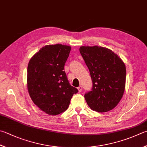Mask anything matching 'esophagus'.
I'll list each match as a JSON object with an SVG mask.
<instances>
[{
	"label": "esophagus",
	"instance_id": "obj_1",
	"mask_svg": "<svg viewBox=\"0 0 147 147\" xmlns=\"http://www.w3.org/2000/svg\"><path fill=\"white\" fill-rule=\"evenodd\" d=\"M77 89H78V90H79V92H81L82 88V86H79L78 88H77Z\"/></svg>",
	"mask_w": 147,
	"mask_h": 147
}]
</instances>
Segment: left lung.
I'll return each instance as SVG.
<instances>
[{
    "mask_svg": "<svg viewBox=\"0 0 147 147\" xmlns=\"http://www.w3.org/2000/svg\"><path fill=\"white\" fill-rule=\"evenodd\" d=\"M79 51L93 82L91 91L84 95L88 106L100 113L112 110L120 101L125 91V64L117 54L105 47L82 46Z\"/></svg>",
    "mask_w": 147,
    "mask_h": 147,
    "instance_id": "1",
    "label": "left lung"
}]
</instances>
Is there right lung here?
<instances>
[{"mask_svg":"<svg viewBox=\"0 0 147 147\" xmlns=\"http://www.w3.org/2000/svg\"><path fill=\"white\" fill-rule=\"evenodd\" d=\"M71 47L56 44L41 48L30 59L27 66V88L32 102L49 115L68 109L78 90L70 84L65 65Z\"/></svg>","mask_w":147,"mask_h":147,"instance_id":"obj_1","label":"right lung"}]
</instances>
